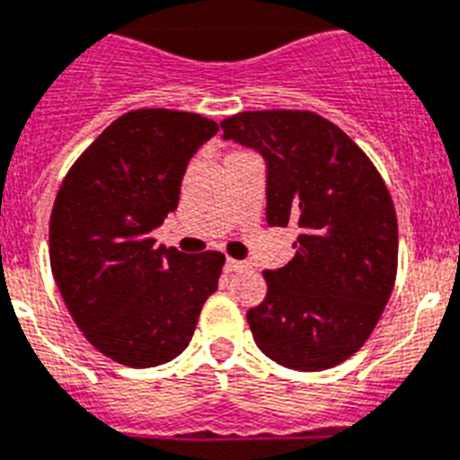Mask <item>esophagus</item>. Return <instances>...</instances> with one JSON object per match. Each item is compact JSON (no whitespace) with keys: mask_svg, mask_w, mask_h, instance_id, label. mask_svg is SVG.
I'll return each instance as SVG.
<instances>
[{"mask_svg":"<svg viewBox=\"0 0 460 460\" xmlns=\"http://www.w3.org/2000/svg\"><path fill=\"white\" fill-rule=\"evenodd\" d=\"M247 263L245 261H238V259H226L225 261V270L226 273H235V270H243Z\"/></svg>","mask_w":460,"mask_h":460,"instance_id":"1","label":"esophagus"}]
</instances>
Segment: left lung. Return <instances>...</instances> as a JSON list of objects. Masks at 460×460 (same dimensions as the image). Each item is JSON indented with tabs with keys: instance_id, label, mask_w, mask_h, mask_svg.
Wrapping results in <instances>:
<instances>
[{
	"instance_id": "8db88e82",
	"label": "left lung",
	"mask_w": 460,
	"mask_h": 460,
	"mask_svg": "<svg viewBox=\"0 0 460 460\" xmlns=\"http://www.w3.org/2000/svg\"><path fill=\"white\" fill-rule=\"evenodd\" d=\"M222 129L263 157L269 226H298L294 259L263 270L266 298L247 310L254 342L285 368H331L368 341L394 289L389 191L341 127L307 111H247Z\"/></svg>"
}]
</instances>
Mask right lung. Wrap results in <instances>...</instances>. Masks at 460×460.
Here are the masks:
<instances>
[{"mask_svg": "<svg viewBox=\"0 0 460 460\" xmlns=\"http://www.w3.org/2000/svg\"><path fill=\"white\" fill-rule=\"evenodd\" d=\"M217 122L166 109L131 111L71 166L50 215V269L87 341L129 368L190 345L225 254H185L153 234L181 199L182 175Z\"/></svg>", "mask_w": 460, "mask_h": 460, "instance_id": "add662e5", "label": "right lung"}]
</instances>
